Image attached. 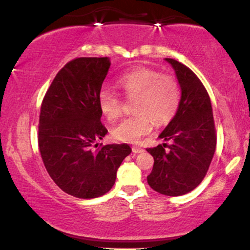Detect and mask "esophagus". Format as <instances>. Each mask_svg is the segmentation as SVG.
<instances>
[{"mask_svg": "<svg viewBox=\"0 0 250 250\" xmlns=\"http://www.w3.org/2000/svg\"><path fill=\"white\" fill-rule=\"evenodd\" d=\"M132 151L134 152V153H141V152H143L145 151V150H143L142 148H139V146H132Z\"/></svg>", "mask_w": 250, "mask_h": 250, "instance_id": "esophagus-1", "label": "esophagus"}]
</instances>
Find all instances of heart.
<instances>
[{
  "label": "heart",
  "instance_id": "b5f03b06",
  "mask_svg": "<svg viewBox=\"0 0 250 250\" xmlns=\"http://www.w3.org/2000/svg\"><path fill=\"white\" fill-rule=\"evenodd\" d=\"M116 86L125 98L136 99L134 112L138 114L114 126L111 135L117 141L138 142L152 129V119L156 124H166L179 109L181 91L177 82L151 68L136 67L126 71L117 78ZM98 107L107 121L114 122L121 115L122 100L114 92L101 90Z\"/></svg>",
  "mask_w": 250,
  "mask_h": 250
}]
</instances>
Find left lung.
Returning <instances> with one entry per match:
<instances>
[{
  "instance_id": "obj_1",
  "label": "left lung",
  "mask_w": 250,
  "mask_h": 250,
  "mask_svg": "<svg viewBox=\"0 0 250 250\" xmlns=\"http://www.w3.org/2000/svg\"><path fill=\"white\" fill-rule=\"evenodd\" d=\"M181 88L176 114L158 138L170 141L146 149L153 157L149 186L165 196H182L199 186L206 175L216 149L213 108L206 88L192 70L166 58Z\"/></svg>"
}]
</instances>
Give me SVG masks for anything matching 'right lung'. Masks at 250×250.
<instances>
[{"mask_svg": "<svg viewBox=\"0 0 250 250\" xmlns=\"http://www.w3.org/2000/svg\"><path fill=\"white\" fill-rule=\"evenodd\" d=\"M110 59L77 58L57 74L44 97L40 115L39 146L44 166L64 192L82 199L104 196L117 169L132 152L128 145H105L98 95Z\"/></svg>", "mask_w": 250, "mask_h": 250, "instance_id": "1", "label": "right lung"}]
</instances>
